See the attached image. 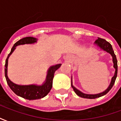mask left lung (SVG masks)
I'll return each instance as SVG.
<instances>
[{"label":"left lung","mask_w":121,"mask_h":121,"mask_svg":"<svg viewBox=\"0 0 121 121\" xmlns=\"http://www.w3.org/2000/svg\"><path fill=\"white\" fill-rule=\"evenodd\" d=\"M95 44H96V45H98L100 48H102V50L106 51L107 52L109 53V54L112 55V58H113V67H114V68L115 69V72L114 76H113V78H112V81H111V83L109 84V87H108V89H107L106 91H104V92L96 94V95H88V94L83 93H82L81 91H80L79 90L76 89V88L72 85V87H73L74 91L76 93V95H77L78 96H80V97H82V98H85V99H96V98H99V97H100V96L105 95L106 94H107L109 92V90L112 89L113 86L114 85L115 82V80H116V78H117V58H116V56L115 54L114 51L113 50L112 45H111L109 42H108L107 41H106L105 39H102V38H100V37H99V38L96 40Z\"/></svg>","instance_id":"left-lung-1"}]
</instances>
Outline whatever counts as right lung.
<instances>
[{"label":"right lung","mask_w":121,"mask_h":121,"mask_svg":"<svg viewBox=\"0 0 121 121\" xmlns=\"http://www.w3.org/2000/svg\"><path fill=\"white\" fill-rule=\"evenodd\" d=\"M37 41V39L33 37H24L21 39L19 40L13 46L11 52L9 53L5 63V77L6 79L7 83L10 87V89L14 92L18 96L22 97L24 99L28 100H36L43 98L50 92V89L52 87V80L54 78V74L55 71L60 68L61 64H57L56 65H53L50 67L48 71L47 76L45 80V82L42 86H35V85H29V86H19L13 83L10 81L7 75V67H8V61L9 56L12 54L13 50L15 49V47L17 45H24V44H31L34 43Z\"/></svg>","instance_id":"add662e5"}]
</instances>
